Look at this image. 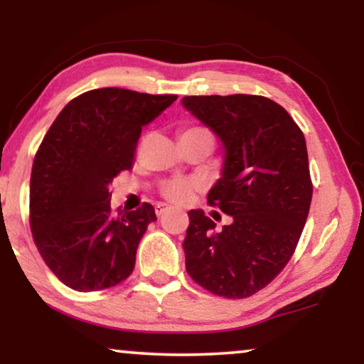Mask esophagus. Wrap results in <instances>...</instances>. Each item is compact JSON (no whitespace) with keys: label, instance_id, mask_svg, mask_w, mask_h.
Here are the masks:
<instances>
[{"label":"esophagus","instance_id":"obj_1","mask_svg":"<svg viewBox=\"0 0 364 364\" xmlns=\"http://www.w3.org/2000/svg\"><path fill=\"white\" fill-rule=\"evenodd\" d=\"M167 210H168V208H167V207H164V205H157V207H156V213H157V217H162L164 213H166Z\"/></svg>","mask_w":364,"mask_h":364}]
</instances>
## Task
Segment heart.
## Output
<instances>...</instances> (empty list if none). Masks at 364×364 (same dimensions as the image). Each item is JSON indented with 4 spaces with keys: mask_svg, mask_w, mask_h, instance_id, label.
<instances>
[{
    "mask_svg": "<svg viewBox=\"0 0 364 364\" xmlns=\"http://www.w3.org/2000/svg\"><path fill=\"white\" fill-rule=\"evenodd\" d=\"M193 132H196V134H207V136L212 137V134L208 132L207 129H202V127L187 129V131L183 134H193ZM193 191H196V183L183 181V178H176V181L167 182L166 186L162 187V196L166 197L168 202L186 203L192 198Z\"/></svg>",
    "mask_w": 364,
    "mask_h": 364,
    "instance_id": "heart-1",
    "label": "heart"
}]
</instances>
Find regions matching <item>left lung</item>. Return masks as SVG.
Listing matches in <instances>:
<instances>
[{"label":"left lung","instance_id":"obj_1","mask_svg":"<svg viewBox=\"0 0 364 364\" xmlns=\"http://www.w3.org/2000/svg\"><path fill=\"white\" fill-rule=\"evenodd\" d=\"M182 106L220 139L222 177L207 200L230 215L217 230L200 208L188 212L187 273L218 296L247 298L285 268L305 227L313 196L305 136L263 96H186Z\"/></svg>","mask_w":364,"mask_h":364}]
</instances>
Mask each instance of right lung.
Masks as SVG:
<instances>
[{"label": "right lung", "mask_w": 364, "mask_h": 364, "mask_svg": "<svg viewBox=\"0 0 364 364\" xmlns=\"http://www.w3.org/2000/svg\"><path fill=\"white\" fill-rule=\"evenodd\" d=\"M177 96L119 87L74 97L49 127L33 162L29 222L43 260L76 291L116 287L131 275L151 203L111 208V183L132 167L142 127Z\"/></svg>", "instance_id": "right-lung-1"}]
</instances>
